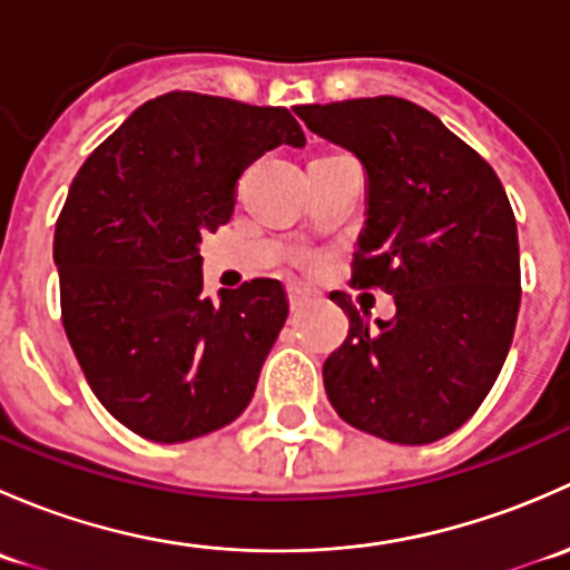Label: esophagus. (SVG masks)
<instances>
[{
  "label": "esophagus",
  "instance_id": "esophagus-1",
  "mask_svg": "<svg viewBox=\"0 0 570 570\" xmlns=\"http://www.w3.org/2000/svg\"><path fill=\"white\" fill-rule=\"evenodd\" d=\"M286 301H289V308L295 312V308H301L303 303L308 301V289H303V286L297 284H289L286 286Z\"/></svg>",
  "mask_w": 570,
  "mask_h": 570
}]
</instances>
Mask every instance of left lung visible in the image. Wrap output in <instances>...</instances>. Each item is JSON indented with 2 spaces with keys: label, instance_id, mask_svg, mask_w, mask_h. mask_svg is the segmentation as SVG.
Returning <instances> with one entry per match:
<instances>
[{
  "label": "left lung",
  "instance_id": "1",
  "mask_svg": "<svg viewBox=\"0 0 570 570\" xmlns=\"http://www.w3.org/2000/svg\"><path fill=\"white\" fill-rule=\"evenodd\" d=\"M370 176L350 284L394 295L370 325L350 295L347 338L322 366L338 416L394 444H430L474 416L502 372L521 306L519 232L497 170L433 112L396 96L295 107Z\"/></svg>",
  "mask_w": 570,
  "mask_h": 570
}]
</instances>
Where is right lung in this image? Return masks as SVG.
I'll use <instances>...</instances> for the list:
<instances>
[{
	"label": "right lung",
	"mask_w": 570,
	"mask_h": 570,
	"mask_svg": "<svg viewBox=\"0 0 570 570\" xmlns=\"http://www.w3.org/2000/svg\"><path fill=\"white\" fill-rule=\"evenodd\" d=\"M306 146L286 107L157 96L79 168L55 228L62 327L101 405L159 444L226 428L248 407L284 327L273 278L204 295L200 234L232 220L239 176Z\"/></svg>",
	"instance_id": "add662e5"
}]
</instances>
